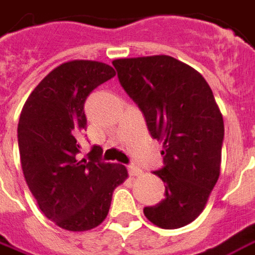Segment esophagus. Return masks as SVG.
I'll return each mask as SVG.
<instances>
[{
    "label": "esophagus",
    "instance_id": "obj_1",
    "mask_svg": "<svg viewBox=\"0 0 255 255\" xmlns=\"http://www.w3.org/2000/svg\"><path fill=\"white\" fill-rule=\"evenodd\" d=\"M128 172H129V175L131 177H138L142 174V170H140L138 165H128Z\"/></svg>",
    "mask_w": 255,
    "mask_h": 255
}]
</instances>
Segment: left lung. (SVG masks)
I'll return each mask as SVG.
<instances>
[{
	"instance_id": "left-lung-1",
	"label": "left lung",
	"mask_w": 255,
	"mask_h": 255,
	"mask_svg": "<svg viewBox=\"0 0 255 255\" xmlns=\"http://www.w3.org/2000/svg\"><path fill=\"white\" fill-rule=\"evenodd\" d=\"M120 84L145 116L149 132L163 142L165 197L143 213L163 229L195 221L218 181L224 119L200 73L167 55L113 60Z\"/></svg>"
}]
</instances>
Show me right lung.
Listing matches in <instances>:
<instances>
[{"mask_svg":"<svg viewBox=\"0 0 255 255\" xmlns=\"http://www.w3.org/2000/svg\"><path fill=\"white\" fill-rule=\"evenodd\" d=\"M112 66L70 60L41 80L23 106L17 124L20 163L30 192L48 220L72 232L102 224L113 190L128 177L123 164L103 163L92 146L78 160L87 129L84 103L98 85L115 77Z\"/></svg>","mask_w":255,"mask_h":255,"instance_id":"right-lung-1","label":"right lung"}]
</instances>
